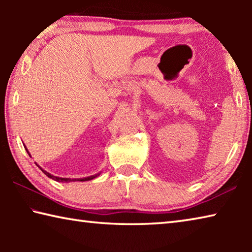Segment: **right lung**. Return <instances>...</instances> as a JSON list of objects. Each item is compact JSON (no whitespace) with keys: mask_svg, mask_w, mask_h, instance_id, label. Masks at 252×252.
Here are the masks:
<instances>
[{"mask_svg":"<svg viewBox=\"0 0 252 252\" xmlns=\"http://www.w3.org/2000/svg\"><path fill=\"white\" fill-rule=\"evenodd\" d=\"M25 147V146H24ZM25 150L28 151V149L25 148ZM28 153H29V156H31L30 155V152L28 151ZM37 167H39V165H37ZM40 168V167H39ZM41 170H42V172H43L44 174H46V176H48L49 178H51V179H53V180H55V181H58V182H72V181H89V180H92V179H94V178H96L97 176H100V173H96V174H94V176H90V177H87V178H79V179H70V178H60V177H55V176H53V174H51V173H49L48 171H45V170H43L42 168H40Z\"/></svg>","mask_w":252,"mask_h":252,"instance_id":"add662e5","label":"right lung"}]
</instances>
